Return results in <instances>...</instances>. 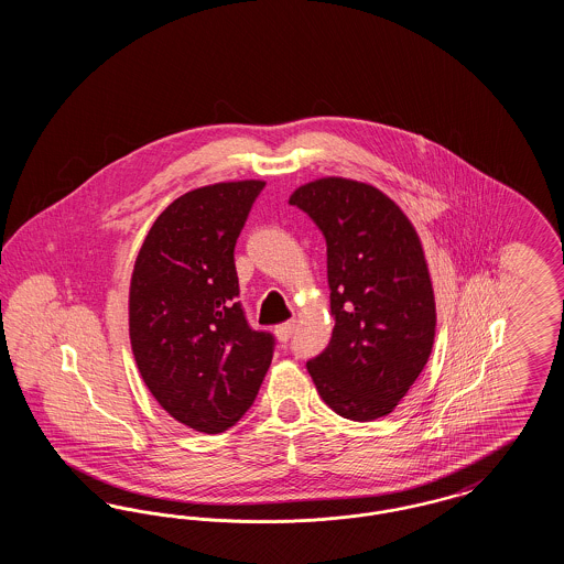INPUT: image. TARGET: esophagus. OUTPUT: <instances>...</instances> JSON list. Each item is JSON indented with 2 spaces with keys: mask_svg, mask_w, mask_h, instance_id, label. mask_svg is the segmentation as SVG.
I'll use <instances>...</instances> for the list:
<instances>
[{
  "mask_svg": "<svg viewBox=\"0 0 564 564\" xmlns=\"http://www.w3.org/2000/svg\"><path fill=\"white\" fill-rule=\"evenodd\" d=\"M294 329L295 322L281 323V325H276V327H274V334H276V338H279L281 343H288V340L292 338Z\"/></svg>",
  "mask_w": 564,
  "mask_h": 564,
  "instance_id": "34e87169",
  "label": "esophagus"
}]
</instances>
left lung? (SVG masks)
I'll list each match as a JSON object with an SVG mask.
<instances>
[{"mask_svg": "<svg viewBox=\"0 0 564 564\" xmlns=\"http://www.w3.org/2000/svg\"><path fill=\"white\" fill-rule=\"evenodd\" d=\"M295 205L327 245L332 340L306 364L323 402L350 421L395 410L423 372L435 338V297L421 239L380 189L322 177Z\"/></svg>", "mask_w": 564, "mask_h": 564, "instance_id": "obj_1", "label": "left lung"}]
</instances>
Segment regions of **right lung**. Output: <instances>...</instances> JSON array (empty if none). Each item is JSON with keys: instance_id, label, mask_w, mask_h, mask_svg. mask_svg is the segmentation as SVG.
<instances>
[{"instance_id": "1", "label": "right lung", "mask_w": 564, "mask_h": 564, "mask_svg": "<svg viewBox=\"0 0 564 564\" xmlns=\"http://www.w3.org/2000/svg\"><path fill=\"white\" fill-rule=\"evenodd\" d=\"M262 180L221 182L175 198L134 260L129 336L150 393L182 425L232 427L269 372L274 338L245 319L235 245Z\"/></svg>"}]
</instances>
